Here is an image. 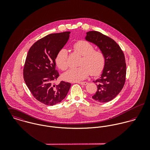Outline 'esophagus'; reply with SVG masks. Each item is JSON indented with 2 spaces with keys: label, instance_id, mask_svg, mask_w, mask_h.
Wrapping results in <instances>:
<instances>
[{
  "label": "esophagus",
  "instance_id": "34e87169",
  "mask_svg": "<svg viewBox=\"0 0 150 150\" xmlns=\"http://www.w3.org/2000/svg\"><path fill=\"white\" fill-rule=\"evenodd\" d=\"M79 84H81V85H83V86H86L88 84V83L87 82H79L78 83Z\"/></svg>",
  "mask_w": 150,
  "mask_h": 150
}]
</instances>
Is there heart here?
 Segmentation results:
<instances>
[{"label": "heart", "mask_w": 150, "mask_h": 150, "mask_svg": "<svg viewBox=\"0 0 150 150\" xmlns=\"http://www.w3.org/2000/svg\"><path fill=\"white\" fill-rule=\"evenodd\" d=\"M74 50L82 56L79 67L71 68L64 73L63 79L69 82H78L86 79L91 73L98 76L103 71L106 58L104 54L99 50H94L91 43L80 40L73 45ZM55 63L61 70H65L69 66L68 54L66 49L60 50L55 57Z\"/></svg>", "instance_id": "1"}]
</instances>
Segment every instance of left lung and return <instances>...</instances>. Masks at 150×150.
Returning a JSON list of instances; mask_svg holds the SVG:
<instances>
[{"label": "left lung", "instance_id": "left-lung-1", "mask_svg": "<svg viewBox=\"0 0 150 150\" xmlns=\"http://www.w3.org/2000/svg\"><path fill=\"white\" fill-rule=\"evenodd\" d=\"M86 40L97 45L106 58L100 77L93 81L98 89L92 98L98 102H108L117 96L125 84L127 70L124 52L114 40L98 31L86 32Z\"/></svg>", "mask_w": 150, "mask_h": 150}]
</instances>
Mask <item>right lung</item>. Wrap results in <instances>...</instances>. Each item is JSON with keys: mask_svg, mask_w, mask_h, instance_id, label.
<instances>
[{"mask_svg": "<svg viewBox=\"0 0 150 150\" xmlns=\"http://www.w3.org/2000/svg\"><path fill=\"white\" fill-rule=\"evenodd\" d=\"M70 32L48 35L30 48L23 67L24 81L33 96L45 105L60 103L71 84L62 81L54 84L59 74L55 70V57L69 39Z\"/></svg>", "mask_w": 150, "mask_h": 150, "instance_id": "obj_1", "label": "right lung"}]
</instances>
